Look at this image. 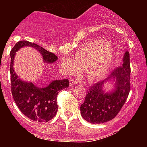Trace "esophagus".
Segmentation results:
<instances>
[{
    "label": "esophagus",
    "mask_w": 147,
    "mask_h": 147,
    "mask_svg": "<svg viewBox=\"0 0 147 147\" xmlns=\"http://www.w3.org/2000/svg\"><path fill=\"white\" fill-rule=\"evenodd\" d=\"M77 83H78V81L75 80L73 78H70V79H69V85H76V84H77Z\"/></svg>",
    "instance_id": "obj_1"
}]
</instances>
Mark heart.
Here are the masks:
<instances>
[{
  "instance_id": "b5f03b06",
  "label": "heart",
  "mask_w": 147,
  "mask_h": 147,
  "mask_svg": "<svg viewBox=\"0 0 147 147\" xmlns=\"http://www.w3.org/2000/svg\"><path fill=\"white\" fill-rule=\"evenodd\" d=\"M114 61V53L106 40H93L85 43L74 55V60L63 58L61 69L66 75H77L86 71L91 82L102 80L107 76Z\"/></svg>"
}]
</instances>
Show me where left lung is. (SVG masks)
<instances>
[{"instance_id":"left-lung-1","label":"left lung","mask_w":147,"mask_h":147,"mask_svg":"<svg viewBox=\"0 0 147 147\" xmlns=\"http://www.w3.org/2000/svg\"><path fill=\"white\" fill-rule=\"evenodd\" d=\"M114 81V90L105 92L103 85ZM130 91V54L126 51L121 66L117 68L105 81L95 83L89 88L85 101L81 105V115L92 123H101L111 121L124 105Z\"/></svg>"}]
</instances>
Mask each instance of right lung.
<instances>
[{"instance_id": "add662e5", "label": "right lung", "mask_w": 147, "mask_h": 147, "mask_svg": "<svg viewBox=\"0 0 147 147\" xmlns=\"http://www.w3.org/2000/svg\"><path fill=\"white\" fill-rule=\"evenodd\" d=\"M24 47H30L37 49L41 53L44 62L47 63L55 62L58 58L54 53L26 40L17 42L10 51L11 92L16 105L20 111L32 121L47 122L57 113L58 93L63 88L69 87V79L53 81L45 88H39L33 83L20 80L13 70V65L16 53Z\"/></svg>"}]
</instances>
